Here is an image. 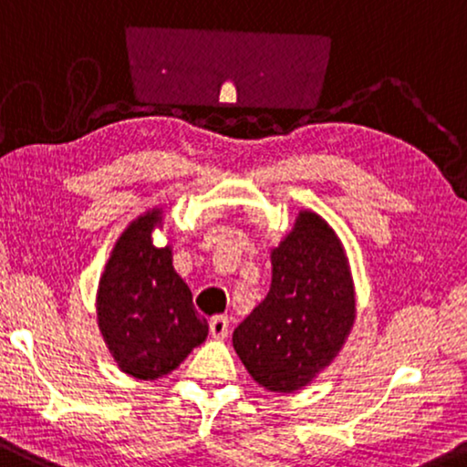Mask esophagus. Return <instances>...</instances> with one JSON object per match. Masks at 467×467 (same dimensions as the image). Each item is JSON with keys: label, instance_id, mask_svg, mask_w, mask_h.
<instances>
[{"label": "esophagus", "instance_id": "34e87169", "mask_svg": "<svg viewBox=\"0 0 467 467\" xmlns=\"http://www.w3.org/2000/svg\"><path fill=\"white\" fill-rule=\"evenodd\" d=\"M209 331L213 339H223L228 335V318L226 316H215L209 320Z\"/></svg>", "mask_w": 467, "mask_h": 467}]
</instances>
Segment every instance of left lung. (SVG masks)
<instances>
[{"label": "left lung", "instance_id": "8db88e82", "mask_svg": "<svg viewBox=\"0 0 467 467\" xmlns=\"http://www.w3.org/2000/svg\"><path fill=\"white\" fill-rule=\"evenodd\" d=\"M271 288L234 328L233 346L260 387L295 393L337 358L357 320L346 247L325 217L301 209L271 247Z\"/></svg>", "mask_w": 467, "mask_h": 467}]
</instances>
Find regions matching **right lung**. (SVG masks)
<instances>
[{"mask_svg":"<svg viewBox=\"0 0 467 467\" xmlns=\"http://www.w3.org/2000/svg\"><path fill=\"white\" fill-rule=\"evenodd\" d=\"M166 213L153 207L128 223L104 265L96 295L98 327L110 357L136 380H158L209 335L192 290L172 266L171 241L153 244Z\"/></svg>","mask_w":467,"mask_h":467,"instance_id":"right-lung-1","label":"right lung"}]
</instances>
